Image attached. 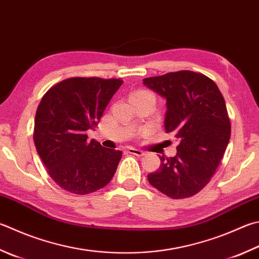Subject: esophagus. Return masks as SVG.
<instances>
[{
    "instance_id": "34e87169",
    "label": "esophagus",
    "mask_w": 259,
    "mask_h": 259,
    "mask_svg": "<svg viewBox=\"0 0 259 259\" xmlns=\"http://www.w3.org/2000/svg\"><path fill=\"white\" fill-rule=\"evenodd\" d=\"M127 152H128L130 154L136 155V157H143V155L145 154V152H143V151L138 150V149H134V148H128V149H127Z\"/></svg>"
}]
</instances>
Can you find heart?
Masks as SVG:
<instances>
[{
  "instance_id": "obj_1",
  "label": "heart",
  "mask_w": 259,
  "mask_h": 259,
  "mask_svg": "<svg viewBox=\"0 0 259 259\" xmlns=\"http://www.w3.org/2000/svg\"><path fill=\"white\" fill-rule=\"evenodd\" d=\"M140 92H148V91H138L136 94H140Z\"/></svg>"
}]
</instances>
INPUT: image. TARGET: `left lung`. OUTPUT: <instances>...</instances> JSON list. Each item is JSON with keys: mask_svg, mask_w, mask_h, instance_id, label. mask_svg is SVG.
Listing matches in <instances>:
<instances>
[{"mask_svg": "<svg viewBox=\"0 0 259 259\" xmlns=\"http://www.w3.org/2000/svg\"><path fill=\"white\" fill-rule=\"evenodd\" d=\"M143 83L167 100L164 128L179 140L177 154L160 157L149 183L170 198L194 196L215 174L230 140L226 101L214 81L198 72H170Z\"/></svg>", "mask_w": 259, "mask_h": 259, "instance_id": "left-lung-1", "label": "left lung"}]
</instances>
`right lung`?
I'll return each instance as SVG.
<instances>
[{"instance_id":"add662e5","label":"right lung","mask_w":259,"mask_h":259,"mask_svg":"<svg viewBox=\"0 0 259 259\" xmlns=\"http://www.w3.org/2000/svg\"><path fill=\"white\" fill-rule=\"evenodd\" d=\"M120 79L75 76L54 84L42 96L33 128V142L50 177L75 195L96 192L116 172L121 151L88 141L98 125Z\"/></svg>"}]
</instances>
